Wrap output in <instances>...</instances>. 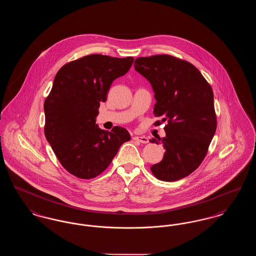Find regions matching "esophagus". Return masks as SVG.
Listing matches in <instances>:
<instances>
[{
    "label": "esophagus",
    "mask_w": 256,
    "mask_h": 256,
    "mask_svg": "<svg viewBox=\"0 0 256 256\" xmlns=\"http://www.w3.org/2000/svg\"><path fill=\"white\" fill-rule=\"evenodd\" d=\"M134 141H137L139 143H142V144H146L148 143V139L145 137V136H134Z\"/></svg>",
    "instance_id": "1"
}]
</instances>
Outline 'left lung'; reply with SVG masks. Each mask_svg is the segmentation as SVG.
<instances>
[{
    "label": "left lung",
    "instance_id": "left-lung-1",
    "mask_svg": "<svg viewBox=\"0 0 256 256\" xmlns=\"http://www.w3.org/2000/svg\"><path fill=\"white\" fill-rule=\"evenodd\" d=\"M134 68L152 86L154 116L167 122L166 136L150 140L166 150L150 170L163 182L182 180L200 165L216 132L212 88L193 64L169 54L138 58Z\"/></svg>",
    "mask_w": 256,
    "mask_h": 256
}]
</instances>
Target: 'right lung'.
Here are the masks:
<instances>
[{
  "label": "right lung",
  "instance_id": "obj_1",
  "mask_svg": "<svg viewBox=\"0 0 256 256\" xmlns=\"http://www.w3.org/2000/svg\"><path fill=\"white\" fill-rule=\"evenodd\" d=\"M134 60L89 54L66 63L54 76L44 102V132L61 165L76 178L100 174L130 140L121 126L111 132L98 128L96 117L111 84L128 72Z\"/></svg>",
  "mask_w": 256,
  "mask_h": 256
}]
</instances>
